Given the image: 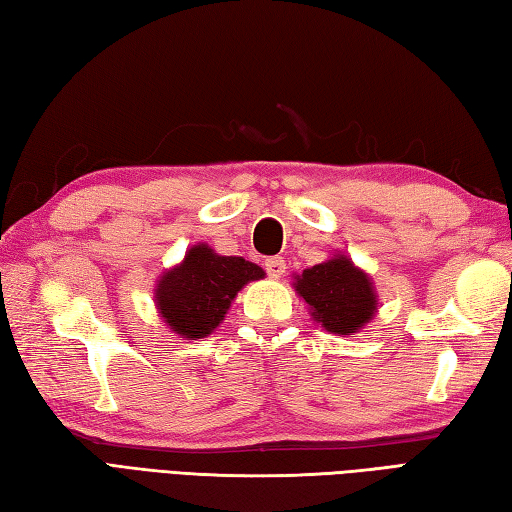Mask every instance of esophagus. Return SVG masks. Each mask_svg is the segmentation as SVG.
<instances>
[{
	"instance_id": "34e87169",
	"label": "esophagus",
	"mask_w": 512,
	"mask_h": 512,
	"mask_svg": "<svg viewBox=\"0 0 512 512\" xmlns=\"http://www.w3.org/2000/svg\"><path fill=\"white\" fill-rule=\"evenodd\" d=\"M265 269H267L269 278L278 280V278H283L287 265H285V260H283V258H280V256H274V258H267V260H265Z\"/></svg>"
}]
</instances>
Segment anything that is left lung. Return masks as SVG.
<instances>
[{
  "label": "left lung",
  "mask_w": 512,
  "mask_h": 512,
  "mask_svg": "<svg viewBox=\"0 0 512 512\" xmlns=\"http://www.w3.org/2000/svg\"><path fill=\"white\" fill-rule=\"evenodd\" d=\"M291 287L307 302L311 318L338 336H356L380 307L371 276L342 252L296 274Z\"/></svg>",
  "instance_id": "1"
}]
</instances>
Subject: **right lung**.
<instances>
[{
    "instance_id": "obj_1",
    "label": "right lung",
    "mask_w": 512,
    "mask_h": 512,
    "mask_svg": "<svg viewBox=\"0 0 512 512\" xmlns=\"http://www.w3.org/2000/svg\"><path fill=\"white\" fill-rule=\"evenodd\" d=\"M265 278L263 267L243 256H221L207 243H196L179 265L156 280V314L185 340L205 338L221 325L247 283Z\"/></svg>"
}]
</instances>
